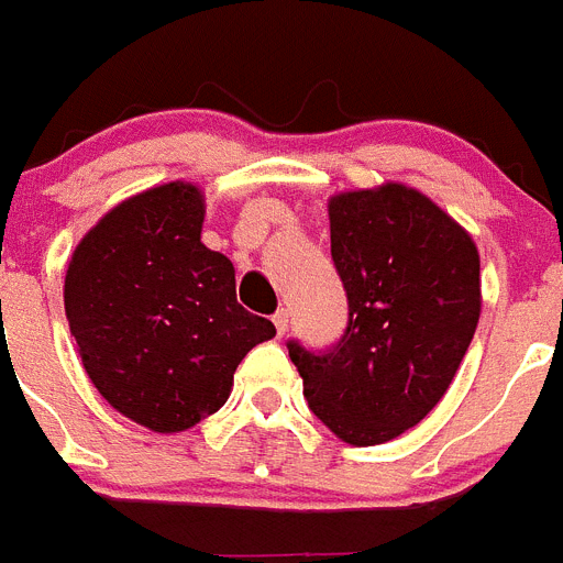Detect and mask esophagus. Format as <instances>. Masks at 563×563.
I'll list each match as a JSON object with an SVG mask.
<instances>
[{
    "label": "esophagus",
    "instance_id": "esophagus-1",
    "mask_svg": "<svg viewBox=\"0 0 563 563\" xmlns=\"http://www.w3.org/2000/svg\"><path fill=\"white\" fill-rule=\"evenodd\" d=\"M272 321L274 327H277V335H286V329H289V312H286V309H277Z\"/></svg>",
    "mask_w": 563,
    "mask_h": 563
}]
</instances>
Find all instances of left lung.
Returning <instances> with one entry per match:
<instances>
[{"label": "left lung", "mask_w": 563, "mask_h": 563, "mask_svg": "<svg viewBox=\"0 0 563 563\" xmlns=\"http://www.w3.org/2000/svg\"><path fill=\"white\" fill-rule=\"evenodd\" d=\"M332 260L350 300L338 346L289 341L312 413L350 445L419 424L454 382L479 321L472 234L416 187L385 181L329 196Z\"/></svg>", "instance_id": "8db88e82"}]
</instances>
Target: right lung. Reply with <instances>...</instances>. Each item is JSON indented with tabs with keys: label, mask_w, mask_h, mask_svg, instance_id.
<instances>
[{
	"label": "right lung",
	"mask_w": 563,
	"mask_h": 563,
	"mask_svg": "<svg viewBox=\"0 0 563 563\" xmlns=\"http://www.w3.org/2000/svg\"><path fill=\"white\" fill-rule=\"evenodd\" d=\"M205 196L167 181L123 199L68 260V329L103 399L155 433L217 413L274 323L236 303L234 263L202 242Z\"/></svg>",
	"instance_id": "right-lung-1"
}]
</instances>
